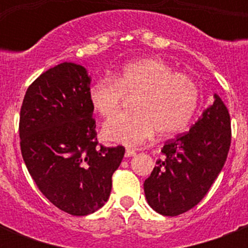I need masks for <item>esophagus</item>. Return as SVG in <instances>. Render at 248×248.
I'll return each instance as SVG.
<instances>
[{"label": "esophagus", "mask_w": 248, "mask_h": 248, "mask_svg": "<svg viewBox=\"0 0 248 248\" xmlns=\"http://www.w3.org/2000/svg\"><path fill=\"white\" fill-rule=\"evenodd\" d=\"M136 152L135 149H126V152H124V157H132V155H135Z\"/></svg>", "instance_id": "1"}]
</instances>
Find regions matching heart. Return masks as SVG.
Returning <instances> with one entry per match:
<instances>
[{
    "mask_svg": "<svg viewBox=\"0 0 248 248\" xmlns=\"http://www.w3.org/2000/svg\"><path fill=\"white\" fill-rule=\"evenodd\" d=\"M136 97L135 114L118 116L103 127L113 143L135 147L158 131L171 136L186 128L200 103V90L189 76L175 73L158 58H145L126 64L113 78H100L90 87L93 110L104 118L120 112L124 97Z\"/></svg>",
    "mask_w": 248,
    "mask_h": 248,
    "instance_id": "1",
    "label": "heart"
}]
</instances>
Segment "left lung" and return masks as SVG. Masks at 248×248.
Masks as SVG:
<instances>
[{
	"mask_svg": "<svg viewBox=\"0 0 248 248\" xmlns=\"http://www.w3.org/2000/svg\"><path fill=\"white\" fill-rule=\"evenodd\" d=\"M231 140V116L215 93L189 131L163 145L162 158L144 181L149 206L161 215L177 216L200 203L224 167Z\"/></svg>",
	"mask_w": 248,
	"mask_h": 248,
	"instance_id": "8db88e82",
	"label": "left lung"
}]
</instances>
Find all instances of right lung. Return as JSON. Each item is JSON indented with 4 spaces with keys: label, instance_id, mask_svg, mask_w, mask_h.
Instances as JSON below:
<instances>
[{
    "label": "right lung",
    "instance_id": "1",
    "mask_svg": "<svg viewBox=\"0 0 248 248\" xmlns=\"http://www.w3.org/2000/svg\"><path fill=\"white\" fill-rule=\"evenodd\" d=\"M90 82L82 65L58 64L29 86L20 109L25 166L42 194L73 216L104 206L124 155L121 145H97Z\"/></svg>",
    "mask_w": 248,
    "mask_h": 248
}]
</instances>
